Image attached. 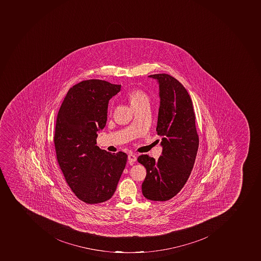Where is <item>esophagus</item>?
Masks as SVG:
<instances>
[{
    "label": "esophagus",
    "mask_w": 261,
    "mask_h": 261,
    "mask_svg": "<svg viewBox=\"0 0 261 261\" xmlns=\"http://www.w3.org/2000/svg\"><path fill=\"white\" fill-rule=\"evenodd\" d=\"M136 160H137V158H136V156L133 154V153H129V155H128L129 162H136Z\"/></svg>",
    "instance_id": "1"
}]
</instances>
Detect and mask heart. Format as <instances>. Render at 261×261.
Wrapping results in <instances>:
<instances>
[{
	"label": "heart",
	"mask_w": 261,
	"mask_h": 261,
	"mask_svg": "<svg viewBox=\"0 0 261 261\" xmlns=\"http://www.w3.org/2000/svg\"><path fill=\"white\" fill-rule=\"evenodd\" d=\"M129 101L132 108H135L143 103L149 102V96L143 91L133 90L129 92Z\"/></svg>",
	"instance_id": "1"
}]
</instances>
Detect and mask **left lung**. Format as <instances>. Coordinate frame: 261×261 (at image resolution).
Returning <instances> with one entry per match:
<instances>
[{
    "mask_svg": "<svg viewBox=\"0 0 261 261\" xmlns=\"http://www.w3.org/2000/svg\"><path fill=\"white\" fill-rule=\"evenodd\" d=\"M159 84L158 122L162 153L158 160L147 154L138 162L146 169L142 193L147 199L164 202L177 195L193 169L199 140L190 96L177 79L165 73L149 75Z\"/></svg>",
    "mask_w": 261,
    "mask_h": 261,
    "instance_id": "1",
    "label": "left lung"
}]
</instances>
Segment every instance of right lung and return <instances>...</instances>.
I'll return each mask as SVG.
<instances>
[{
  "instance_id": "right-lung-1",
  "label": "right lung",
  "mask_w": 261,
  "mask_h": 261,
  "mask_svg": "<svg viewBox=\"0 0 261 261\" xmlns=\"http://www.w3.org/2000/svg\"><path fill=\"white\" fill-rule=\"evenodd\" d=\"M121 88L98 79L81 82L69 89L58 113V162L68 186L86 203L109 200L125 169L126 153H111L96 145L108 120L109 100Z\"/></svg>"
}]
</instances>
